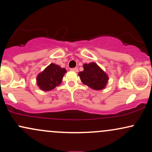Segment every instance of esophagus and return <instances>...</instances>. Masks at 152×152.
<instances>
[{
    "mask_svg": "<svg viewBox=\"0 0 152 152\" xmlns=\"http://www.w3.org/2000/svg\"><path fill=\"white\" fill-rule=\"evenodd\" d=\"M71 70L73 71H75V72H78V68H72V69H71Z\"/></svg>",
    "mask_w": 152,
    "mask_h": 152,
    "instance_id": "esophagus-1",
    "label": "esophagus"
}]
</instances>
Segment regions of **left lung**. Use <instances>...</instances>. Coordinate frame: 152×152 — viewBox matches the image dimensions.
Returning a JSON list of instances; mask_svg holds the SVG:
<instances>
[{
  "mask_svg": "<svg viewBox=\"0 0 152 152\" xmlns=\"http://www.w3.org/2000/svg\"><path fill=\"white\" fill-rule=\"evenodd\" d=\"M81 81L94 90H102L107 83V74L95 63L83 65V71L78 73Z\"/></svg>",
  "mask_w": 152,
  "mask_h": 152,
  "instance_id": "left-lung-1",
  "label": "left lung"
}]
</instances>
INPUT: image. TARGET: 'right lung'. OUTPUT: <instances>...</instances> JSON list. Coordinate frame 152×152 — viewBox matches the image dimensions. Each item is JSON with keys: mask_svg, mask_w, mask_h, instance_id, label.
<instances>
[{"mask_svg": "<svg viewBox=\"0 0 152 152\" xmlns=\"http://www.w3.org/2000/svg\"><path fill=\"white\" fill-rule=\"evenodd\" d=\"M66 73L65 69L58 65L50 64L45 70L37 76V84L43 91H50L61 83L63 77Z\"/></svg>", "mask_w": 152, "mask_h": 152, "instance_id": "add662e5", "label": "right lung"}]
</instances>
